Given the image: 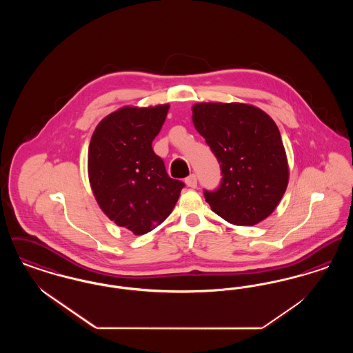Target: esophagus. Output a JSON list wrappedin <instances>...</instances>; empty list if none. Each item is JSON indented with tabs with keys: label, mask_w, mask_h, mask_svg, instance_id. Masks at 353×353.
Segmentation results:
<instances>
[{
	"label": "esophagus",
	"mask_w": 353,
	"mask_h": 353,
	"mask_svg": "<svg viewBox=\"0 0 353 353\" xmlns=\"http://www.w3.org/2000/svg\"><path fill=\"white\" fill-rule=\"evenodd\" d=\"M185 184L188 185L189 188H196L197 186V177H196V174H190L189 177H186L185 179Z\"/></svg>",
	"instance_id": "obj_1"
}]
</instances>
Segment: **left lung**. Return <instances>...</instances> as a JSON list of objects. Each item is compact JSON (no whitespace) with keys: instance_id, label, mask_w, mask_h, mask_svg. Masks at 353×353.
<instances>
[{"instance_id":"8db88e82","label":"left lung","mask_w":353,"mask_h":353,"mask_svg":"<svg viewBox=\"0 0 353 353\" xmlns=\"http://www.w3.org/2000/svg\"><path fill=\"white\" fill-rule=\"evenodd\" d=\"M192 120L221 164L217 190H203L219 217L238 226L268 219L285 194L288 164L275 121L245 103H197Z\"/></svg>"}]
</instances>
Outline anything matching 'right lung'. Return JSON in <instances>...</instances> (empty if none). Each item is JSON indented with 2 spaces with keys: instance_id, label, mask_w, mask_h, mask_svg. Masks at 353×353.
I'll use <instances>...</instances> for the list:
<instances>
[{
  "instance_id": "1",
  "label": "right lung",
  "mask_w": 353,
  "mask_h": 353,
  "mask_svg": "<svg viewBox=\"0 0 353 353\" xmlns=\"http://www.w3.org/2000/svg\"><path fill=\"white\" fill-rule=\"evenodd\" d=\"M169 104L125 105L97 125L88 147V179L103 213L141 235L163 223L180 197L183 181L170 179L152 150Z\"/></svg>"
}]
</instances>
